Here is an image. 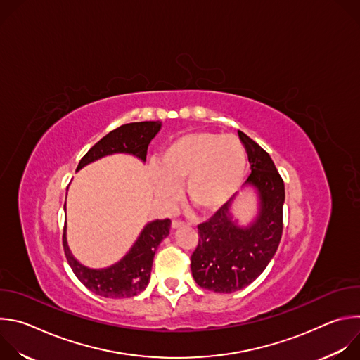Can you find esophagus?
Returning <instances> with one entry per match:
<instances>
[{"label": "esophagus", "instance_id": "34e87169", "mask_svg": "<svg viewBox=\"0 0 360 360\" xmlns=\"http://www.w3.org/2000/svg\"><path fill=\"white\" fill-rule=\"evenodd\" d=\"M186 224L184 222V221H179V219H174L172 221V228L174 229H176V228H181V226H185Z\"/></svg>", "mask_w": 360, "mask_h": 360}]
</instances>
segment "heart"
<instances>
[{
  "mask_svg": "<svg viewBox=\"0 0 360 360\" xmlns=\"http://www.w3.org/2000/svg\"><path fill=\"white\" fill-rule=\"evenodd\" d=\"M245 164V149L238 136L186 134L161 153L153 185L165 202H174L178 196L176 185L184 184L189 207L202 214H212L238 191Z\"/></svg>",
  "mask_w": 360,
  "mask_h": 360,
  "instance_id": "heart-1",
  "label": "heart"
}]
</instances>
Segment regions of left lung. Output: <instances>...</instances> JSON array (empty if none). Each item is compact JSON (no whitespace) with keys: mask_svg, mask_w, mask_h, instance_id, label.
Returning <instances> with one entry per match:
<instances>
[{"mask_svg":"<svg viewBox=\"0 0 360 360\" xmlns=\"http://www.w3.org/2000/svg\"><path fill=\"white\" fill-rule=\"evenodd\" d=\"M238 135L250 164L245 185L258 191L261 207L256 221L240 228L229 212L233 196L198 225L199 239L191 256L192 276L200 288L218 293L240 290L258 278L274 258L283 231V179L264 148L240 131Z\"/></svg>","mask_w":360,"mask_h":360,"instance_id":"obj_1","label":"left lung"}]
</instances>
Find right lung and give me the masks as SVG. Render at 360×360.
I'll return each instance as SVG.
<instances>
[{
  "label": "right lung",
  "instance_id": "right-lung-1",
  "mask_svg": "<svg viewBox=\"0 0 360 360\" xmlns=\"http://www.w3.org/2000/svg\"><path fill=\"white\" fill-rule=\"evenodd\" d=\"M160 121H143L121 125L107 134L104 138H101L85 153L78 164L77 171L89 162L117 152L132 153V155L145 161L148 145L152 138L160 132ZM169 228L171 219L149 222L124 258L105 269H89L74 258L67 245L65 228L63 235L64 252L72 272L91 292L110 299L132 297L141 293L149 283L153 256H155L162 239L169 235Z\"/></svg>",
  "mask_w": 360,
  "mask_h": 360
}]
</instances>
